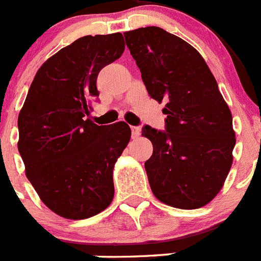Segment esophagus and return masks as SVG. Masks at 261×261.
Returning a JSON list of instances; mask_svg holds the SVG:
<instances>
[{"label":"esophagus","mask_w":261,"mask_h":261,"mask_svg":"<svg viewBox=\"0 0 261 261\" xmlns=\"http://www.w3.org/2000/svg\"><path fill=\"white\" fill-rule=\"evenodd\" d=\"M130 130H132V138H138L141 135V129L140 126H130Z\"/></svg>","instance_id":"34e87169"}]
</instances>
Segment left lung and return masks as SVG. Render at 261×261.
I'll use <instances>...</instances> for the list:
<instances>
[{
    "mask_svg": "<svg viewBox=\"0 0 261 261\" xmlns=\"http://www.w3.org/2000/svg\"><path fill=\"white\" fill-rule=\"evenodd\" d=\"M124 36L149 95L166 103V132L149 125L142 130L153 144L145 162L151 191L174 208H201L218 195L231 168V111L199 50L183 39L155 26Z\"/></svg>",
    "mask_w": 261,
    "mask_h": 261,
    "instance_id": "left-lung-1",
    "label": "left lung"
}]
</instances>
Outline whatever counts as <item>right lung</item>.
I'll return each instance as SVG.
<instances>
[{"instance_id": "obj_1", "label": "right lung", "mask_w": 261, "mask_h": 261, "mask_svg": "<svg viewBox=\"0 0 261 261\" xmlns=\"http://www.w3.org/2000/svg\"><path fill=\"white\" fill-rule=\"evenodd\" d=\"M125 49L120 32L87 35L50 56L32 81L18 116L26 176L53 213L85 220L114 199V167L130 140L124 121L90 120L96 77Z\"/></svg>"}]
</instances>
